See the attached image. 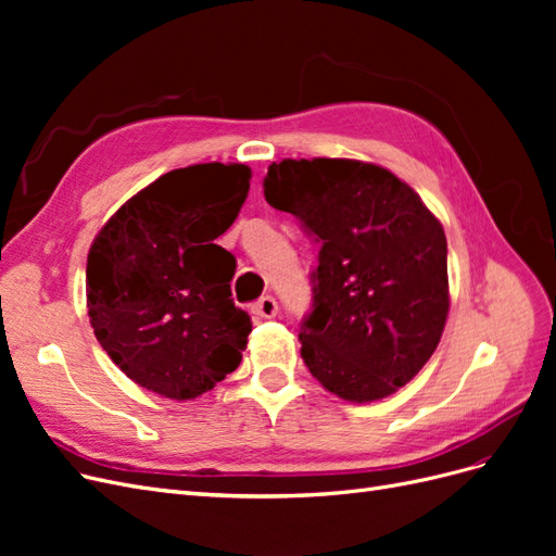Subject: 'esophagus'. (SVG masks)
<instances>
[{
  "instance_id": "esophagus-1",
  "label": "esophagus",
  "mask_w": 556,
  "mask_h": 556,
  "mask_svg": "<svg viewBox=\"0 0 556 556\" xmlns=\"http://www.w3.org/2000/svg\"><path fill=\"white\" fill-rule=\"evenodd\" d=\"M252 313L260 317H276L278 313V301L274 296H262L255 306H252Z\"/></svg>"
}]
</instances>
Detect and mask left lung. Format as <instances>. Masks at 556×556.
<instances>
[{"label": "left lung", "instance_id": "1", "mask_svg": "<svg viewBox=\"0 0 556 556\" xmlns=\"http://www.w3.org/2000/svg\"><path fill=\"white\" fill-rule=\"evenodd\" d=\"M264 197L319 243L301 357L345 401H378L413 380L447 319L441 223L392 172L357 160H282Z\"/></svg>", "mask_w": 556, "mask_h": 556}]
</instances>
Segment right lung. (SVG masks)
Wrapping results in <instances>:
<instances>
[{"label": "right lung", "mask_w": 556, "mask_h": 556, "mask_svg": "<svg viewBox=\"0 0 556 556\" xmlns=\"http://www.w3.org/2000/svg\"><path fill=\"white\" fill-rule=\"evenodd\" d=\"M250 190L245 164L174 169L97 233L86 268L99 345L146 390L188 401L237 371L250 315L231 299L237 260L213 243Z\"/></svg>", "instance_id": "right-lung-1"}]
</instances>
